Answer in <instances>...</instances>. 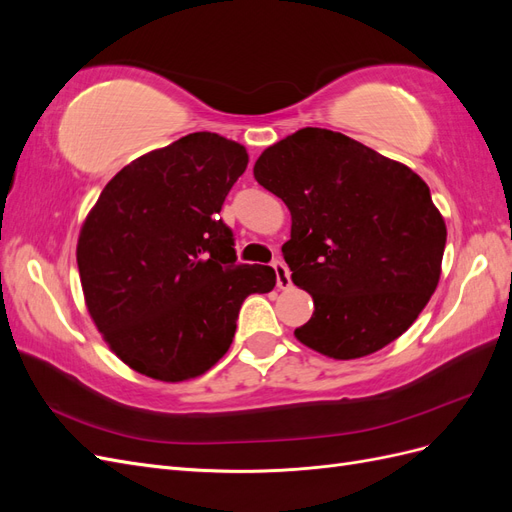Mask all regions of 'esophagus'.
Listing matches in <instances>:
<instances>
[{
    "label": "esophagus",
    "instance_id": "1",
    "mask_svg": "<svg viewBox=\"0 0 512 512\" xmlns=\"http://www.w3.org/2000/svg\"><path fill=\"white\" fill-rule=\"evenodd\" d=\"M273 269H275V280H277V288H290V273H288V267L284 265L282 260H275L273 262Z\"/></svg>",
    "mask_w": 512,
    "mask_h": 512
}]
</instances>
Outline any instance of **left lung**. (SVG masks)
<instances>
[{
  "mask_svg": "<svg viewBox=\"0 0 512 512\" xmlns=\"http://www.w3.org/2000/svg\"><path fill=\"white\" fill-rule=\"evenodd\" d=\"M256 181L292 218V282L314 299L294 329L337 361L374 354L410 329L442 273L446 224L427 183L354 138L303 128L267 147Z\"/></svg>",
  "mask_w": 512,
  "mask_h": 512,
  "instance_id": "left-lung-1",
  "label": "left lung"
}]
</instances>
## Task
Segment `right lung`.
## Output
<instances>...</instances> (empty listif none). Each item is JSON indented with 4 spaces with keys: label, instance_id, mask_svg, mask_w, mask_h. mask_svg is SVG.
<instances>
[{
    "label": "right lung",
    "instance_id": "obj_1",
    "mask_svg": "<svg viewBox=\"0 0 512 512\" xmlns=\"http://www.w3.org/2000/svg\"><path fill=\"white\" fill-rule=\"evenodd\" d=\"M243 145L194 132L136 158L106 183L76 245L85 305L104 342L153 380L203 376L228 352L243 301L275 271L239 265L224 200Z\"/></svg>",
    "mask_w": 512,
    "mask_h": 512
}]
</instances>
